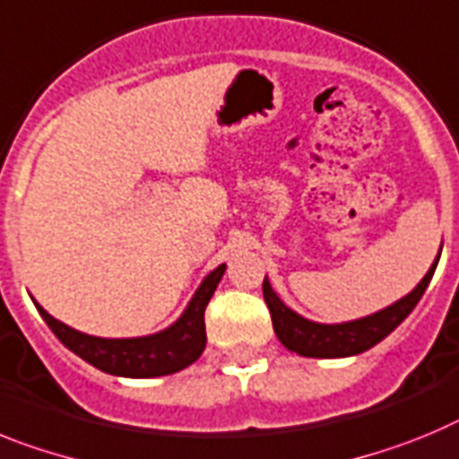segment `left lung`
Masks as SVG:
<instances>
[{"label":"left lung","instance_id":"left-lung-1","mask_svg":"<svg viewBox=\"0 0 459 459\" xmlns=\"http://www.w3.org/2000/svg\"><path fill=\"white\" fill-rule=\"evenodd\" d=\"M437 263H439V258H437ZM437 263H432V268L428 270V274L422 277L420 284L409 296L397 300L395 305L385 307L381 312L372 314V316L349 321V324L325 325L307 321V318H302L300 314H296L279 300L268 279H263V298H265V305H268L270 316H273L274 333L289 351H296V353L307 358L356 356V353L372 349L384 337H388L413 312V307L418 305V300L428 289L434 270H437Z\"/></svg>","mask_w":459,"mask_h":459}]
</instances>
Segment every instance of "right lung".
I'll return each instance as SVG.
<instances>
[{
	"label": "right lung",
	"mask_w": 459,
	"mask_h": 459,
	"mask_svg": "<svg viewBox=\"0 0 459 459\" xmlns=\"http://www.w3.org/2000/svg\"><path fill=\"white\" fill-rule=\"evenodd\" d=\"M224 270L226 265H219L217 270L207 274L203 284L198 286L196 296L191 298L185 314L170 328L150 334V337H134V340L91 337V334L78 333V330L64 325L62 321L50 316L43 307L37 305V309L48 328L57 334V340L66 349L74 351L75 356H81L82 360L94 365L101 372L129 378L166 377V374H175L189 368L191 362L201 358L207 340L205 307L221 277H224Z\"/></svg>",
	"instance_id": "add662e5"
}]
</instances>
